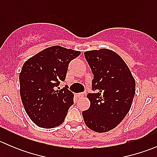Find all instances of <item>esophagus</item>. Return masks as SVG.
<instances>
[{"label":"esophagus","mask_w":157,"mask_h":157,"mask_svg":"<svg viewBox=\"0 0 157 157\" xmlns=\"http://www.w3.org/2000/svg\"><path fill=\"white\" fill-rule=\"evenodd\" d=\"M84 96H85V95L83 94V93H77V96H78L79 98H83V97H84Z\"/></svg>","instance_id":"34e87169"}]
</instances>
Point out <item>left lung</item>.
<instances>
[{
  "label": "left lung",
  "instance_id": "obj_1",
  "mask_svg": "<svg viewBox=\"0 0 157 157\" xmlns=\"http://www.w3.org/2000/svg\"><path fill=\"white\" fill-rule=\"evenodd\" d=\"M93 74L88 94L90 106L83 111L85 124L92 131L104 133L121 122L131 109L135 93V80L119 55L108 48L84 52Z\"/></svg>",
  "mask_w": 157,
  "mask_h": 157
}]
</instances>
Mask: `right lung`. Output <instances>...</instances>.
<instances>
[{"label": "right lung", "instance_id": "obj_1", "mask_svg": "<svg viewBox=\"0 0 157 157\" xmlns=\"http://www.w3.org/2000/svg\"><path fill=\"white\" fill-rule=\"evenodd\" d=\"M80 54L54 45L23 64L19 77L20 97L28 116L39 127L52 128L64 122L74 103V93L66 87H55L65 79L70 61Z\"/></svg>", "mask_w": 157, "mask_h": 157}]
</instances>
